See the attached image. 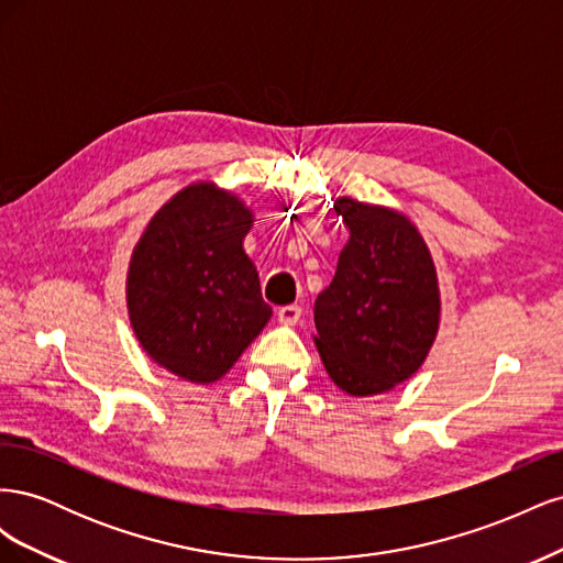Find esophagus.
Segmentation results:
<instances>
[{"instance_id": "34e87169", "label": "esophagus", "mask_w": 563, "mask_h": 563, "mask_svg": "<svg viewBox=\"0 0 563 563\" xmlns=\"http://www.w3.org/2000/svg\"><path fill=\"white\" fill-rule=\"evenodd\" d=\"M300 314H302V310L298 308V305H286V308H279L277 319H279V323H284V327H296V323L300 321Z\"/></svg>"}]
</instances>
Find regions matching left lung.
<instances>
[{
  "mask_svg": "<svg viewBox=\"0 0 563 563\" xmlns=\"http://www.w3.org/2000/svg\"><path fill=\"white\" fill-rule=\"evenodd\" d=\"M350 230L335 277L314 302V345L352 397L395 389L428 360L439 331L437 267L404 213L352 197L333 201Z\"/></svg>",
  "mask_w": 563,
  "mask_h": 563,
  "instance_id": "left-lung-1",
  "label": "left lung"
}]
</instances>
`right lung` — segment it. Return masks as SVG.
<instances>
[{
  "instance_id": "obj_1",
  "label": "right lung",
  "mask_w": 563,
  "mask_h": 563,
  "mask_svg": "<svg viewBox=\"0 0 563 563\" xmlns=\"http://www.w3.org/2000/svg\"><path fill=\"white\" fill-rule=\"evenodd\" d=\"M253 211L216 183H192L152 216L126 275L131 329L174 376H225L272 317L244 251Z\"/></svg>"
}]
</instances>
